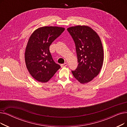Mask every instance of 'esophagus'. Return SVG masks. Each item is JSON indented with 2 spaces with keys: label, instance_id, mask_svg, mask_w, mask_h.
Here are the masks:
<instances>
[{
  "label": "esophagus",
  "instance_id": "1",
  "mask_svg": "<svg viewBox=\"0 0 127 127\" xmlns=\"http://www.w3.org/2000/svg\"><path fill=\"white\" fill-rule=\"evenodd\" d=\"M67 65V63H65L64 64H62L61 65V67H65V66H66Z\"/></svg>",
  "mask_w": 127,
  "mask_h": 127
}]
</instances>
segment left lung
Returning a JSON list of instances; mask_svg holds the SVG:
<instances>
[{
  "label": "left lung",
  "mask_w": 127,
  "mask_h": 127,
  "mask_svg": "<svg viewBox=\"0 0 127 127\" xmlns=\"http://www.w3.org/2000/svg\"><path fill=\"white\" fill-rule=\"evenodd\" d=\"M75 42L78 66L71 72L81 84L91 81L100 73L103 62V49L96 32L87 26L68 28Z\"/></svg>",
  "instance_id": "1"
}]
</instances>
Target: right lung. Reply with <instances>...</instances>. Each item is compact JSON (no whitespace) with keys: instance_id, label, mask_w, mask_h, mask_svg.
Returning a JSON list of instances; mask_svg holds the SVG:
<instances>
[{"instance_id":"right-lung-1","label":"right lung","mask_w":127,"mask_h":127,"mask_svg":"<svg viewBox=\"0 0 127 127\" xmlns=\"http://www.w3.org/2000/svg\"><path fill=\"white\" fill-rule=\"evenodd\" d=\"M63 27L45 26L38 29L31 36L25 53L26 67L37 81L46 82L60 68L55 63L49 47L64 31Z\"/></svg>"}]
</instances>
